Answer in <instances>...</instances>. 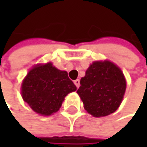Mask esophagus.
Segmentation results:
<instances>
[{"label":"esophagus","mask_w":147,"mask_h":147,"mask_svg":"<svg viewBox=\"0 0 147 147\" xmlns=\"http://www.w3.org/2000/svg\"><path fill=\"white\" fill-rule=\"evenodd\" d=\"M74 84H75V86H77V88H78V87H79V84H80V80H79V79L74 80Z\"/></svg>","instance_id":"obj_1"}]
</instances>
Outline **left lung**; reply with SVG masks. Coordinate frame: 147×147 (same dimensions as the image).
I'll use <instances>...</instances> for the list:
<instances>
[{
  "label": "left lung",
  "mask_w": 147,
  "mask_h": 147,
  "mask_svg": "<svg viewBox=\"0 0 147 147\" xmlns=\"http://www.w3.org/2000/svg\"><path fill=\"white\" fill-rule=\"evenodd\" d=\"M126 89L122 70L109 61H94L80 80L78 93L84 108L95 117L114 113L120 106Z\"/></svg>",
  "instance_id": "obj_1"
}]
</instances>
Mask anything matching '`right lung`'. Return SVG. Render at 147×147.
<instances>
[{"instance_id":"add662e5","label":"right lung","mask_w":147,"mask_h":147,"mask_svg":"<svg viewBox=\"0 0 147 147\" xmlns=\"http://www.w3.org/2000/svg\"><path fill=\"white\" fill-rule=\"evenodd\" d=\"M76 90L66 71L48 63L29 71L22 84V97L34 112L50 115L59 110L68 93Z\"/></svg>"}]
</instances>
